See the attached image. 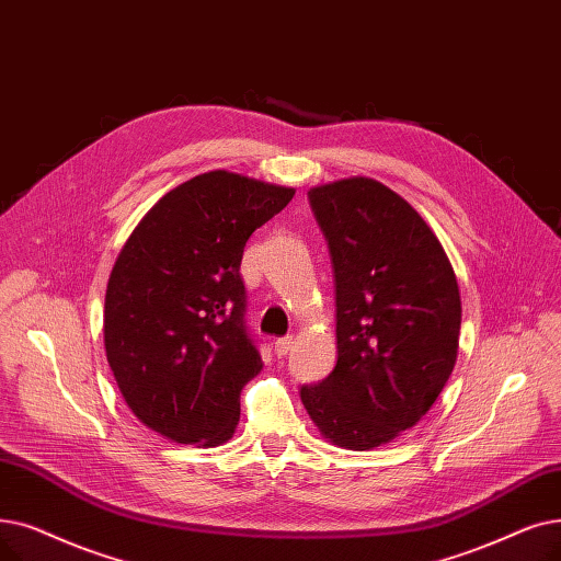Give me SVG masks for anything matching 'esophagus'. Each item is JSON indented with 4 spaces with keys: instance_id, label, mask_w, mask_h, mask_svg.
<instances>
[{
    "instance_id": "34e87169",
    "label": "esophagus",
    "mask_w": 561,
    "mask_h": 561,
    "mask_svg": "<svg viewBox=\"0 0 561 561\" xmlns=\"http://www.w3.org/2000/svg\"><path fill=\"white\" fill-rule=\"evenodd\" d=\"M290 346H294V336H282V339H277V341H275V353H277V357L288 355Z\"/></svg>"
}]
</instances>
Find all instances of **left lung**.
Wrapping results in <instances>:
<instances>
[{
    "mask_svg": "<svg viewBox=\"0 0 561 561\" xmlns=\"http://www.w3.org/2000/svg\"><path fill=\"white\" fill-rule=\"evenodd\" d=\"M334 267L336 367L302 385L323 437L374 449L415 426L447 385L460 332L454 267L422 215L374 179L309 190Z\"/></svg>",
    "mask_w": 561,
    "mask_h": 561,
    "instance_id": "obj_1",
    "label": "left lung"
}]
</instances>
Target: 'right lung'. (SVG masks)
<instances>
[{
	"instance_id": "add662e5",
	"label": "right lung",
	"mask_w": 561,
	"mask_h": 561,
	"mask_svg": "<svg viewBox=\"0 0 561 561\" xmlns=\"http://www.w3.org/2000/svg\"><path fill=\"white\" fill-rule=\"evenodd\" d=\"M294 187L233 172L167 192L121 248L105 294V353L135 417L181 445L217 447L263 362L245 325L242 250Z\"/></svg>"
}]
</instances>
